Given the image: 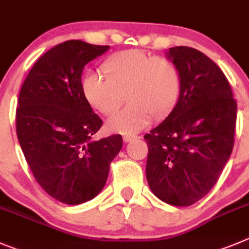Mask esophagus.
<instances>
[{
  "instance_id": "obj_1",
  "label": "esophagus",
  "mask_w": 249,
  "mask_h": 249,
  "mask_svg": "<svg viewBox=\"0 0 249 249\" xmlns=\"http://www.w3.org/2000/svg\"><path fill=\"white\" fill-rule=\"evenodd\" d=\"M135 139H138V135H124L123 136V140H124L125 142H130V141L135 140Z\"/></svg>"
}]
</instances>
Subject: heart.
Masks as SVG:
<instances>
[{
  "instance_id": "1",
  "label": "heart",
  "mask_w": 249,
  "mask_h": 249,
  "mask_svg": "<svg viewBox=\"0 0 249 249\" xmlns=\"http://www.w3.org/2000/svg\"><path fill=\"white\" fill-rule=\"evenodd\" d=\"M105 78L88 73L82 80L83 95L91 108L113 115L124 103L130 104L108 122V127L131 134L150 122L166 118L176 107L182 79L178 67L165 57H152L139 49L115 53L102 64Z\"/></svg>"
}]
</instances>
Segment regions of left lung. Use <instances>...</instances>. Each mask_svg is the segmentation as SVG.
<instances>
[{
    "label": "left lung",
    "instance_id": "obj_1",
    "mask_svg": "<svg viewBox=\"0 0 249 249\" xmlns=\"http://www.w3.org/2000/svg\"><path fill=\"white\" fill-rule=\"evenodd\" d=\"M181 94L166 119L146 134V178L152 194L172 206L194 205L211 191L234 144L237 103L223 71L202 52L172 47Z\"/></svg>",
    "mask_w": 249,
    "mask_h": 249
}]
</instances>
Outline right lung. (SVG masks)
Here are the masks:
<instances>
[{
    "instance_id": "1",
    "label": "right lung",
    "mask_w": 249,
    "mask_h": 249,
    "mask_svg": "<svg viewBox=\"0 0 249 249\" xmlns=\"http://www.w3.org/2000/svg\"><path fill=\"white\" fill-rule=\"evenodd\" d=\"M109 48L59 43L36 62L19 91L16 130L24 158L42 189L67 205L102 191L123 146L122 135L91 140L103 122L82 91L86 64Z\"/></svg>"
}]
</instances>
